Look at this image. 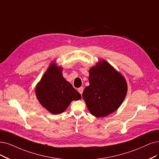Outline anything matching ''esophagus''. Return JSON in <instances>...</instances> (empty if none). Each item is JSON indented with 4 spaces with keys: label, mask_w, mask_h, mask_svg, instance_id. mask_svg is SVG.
Segmentation results:
<instances>
[{
    "label": "esophagus",
    "mask_w": 159,
    "mask_h": 159,
    "mask_svg": "<svg viewBox=\"0 0 159 159\" xmlns=\"http://www.w3.org/2000/svg\"><path fill=\"white\" fill-rule=\"evenodd\" d=\"M83 90H84L83 87H80V88H79V89H78V91H79V92L80 93L81 95L83 94Z\"/></svg>",
    "instance_id": "esophagus-1"
}]
</instances>
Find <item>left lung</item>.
Here are the masks:
<instances>
[{
    "label": "left lung",
    "instance_id": "obj_1",
    "mask_svg": "<svg viewBox=\"0 0 159 159\" xmlns=\"http://www.w3.org/2000/svg\"><path fill=\"white\" fill-rule=\"evenodd\" d=\"M90 85L83 98L90 113L103 117L118 109L126 96L128 86L122 74L105 60H100L89 70Z\"/></svg>",
    "mask_w": 159,
    "mask_h": 159
}]
</instances>
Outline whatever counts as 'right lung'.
I'll return each instance as SVG.
<instances>
[{"instance_id":"obj_1","label":"right lung","mask_w":159,"mask_h":159,"mask_svg":"<svg viewBox=\"0 0 159 159\" xmlns=\"http://www.w3.org/2000/svg\"><path fill=\"white\" fill-rule=\"evenodd\" d=\"M40 103L54 115L63 113L73 100L81 98L80 93L63 78L62 67L53 62L35 88Z\"/></svg>"}]
</instances>
